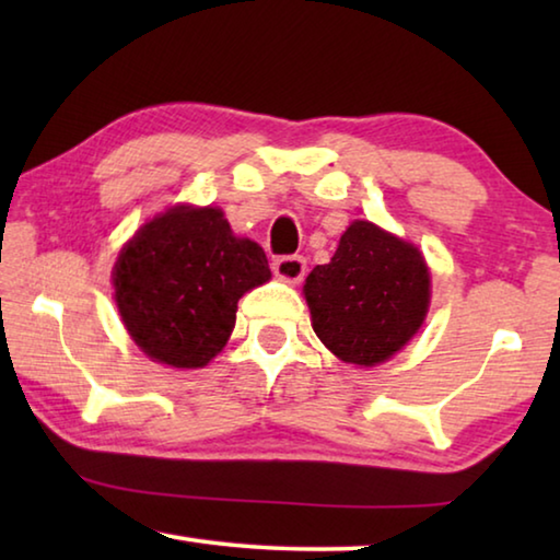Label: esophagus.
I'll list each match as a JSON object with an SVG mask.
<instances>
[{
    "instance_id": "obj_1",
    "label": "esophagus",
    "mask_w": 560,
    "mask_h": 560,
    "mask_svg": "<svg viewBox=\"0 0 560 560\" xmlns=\"http://www.w3.org/2000/svg\"><path fill=\"white\" fill-rule=\"evenodd\" d=\"M273 273L281 281L289 283H299L303 277H306V259L303 257H279L273 261Z\"/></svg>"
}]
</instances>
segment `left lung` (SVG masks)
<instances>
[{
    "instance_id": "obj_1",
    "label": "left lung",
    "mask_w": 560,
    "mask_h": 560,
    "mask_svg": "<svg viewBox=\"0 0 560 560\" xmlns=\"http://www.w3.org/2000/svg\"><path fill=\"white\" fill-rule=\"evenodd\" d=\"M303 296L314 330L330 353L377 365L407 346L430 308V269L415 244L355 220L334 259L308 273Z\"/></svg>"
}]
</instances>
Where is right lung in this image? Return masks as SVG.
<instances>
[{"mask_svg": "<svg viewBox=\"0 0 560 560\" xmlns=\"http://www.w3.org/2000/svg\"><path fill=\"white\" fill-rule=\"evenodd\" d=\"M271 279L261 246L234 236L220 207L177 205L126 242L116 306L136 346L155 363L205 368L232 336L236 303Z\"/></svg>", "mask_w": 560, "mask_h": 560, "instance_id": "add662e5", "label": "right lung"}]
</instances>
